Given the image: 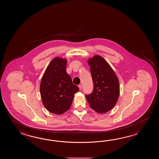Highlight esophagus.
Returning <instances> with one entry per match:
<instances>
[{
	"instance_id": "1",
	"label": "esophagus",
	"mask_w": 159,
	"mask_h": 159,
	"mask_svg": "<svg viewBox=\"0 0 159 159\" xmlns=\"http://www.w3.org/2000/svg\"><path fill=\"white\" fill-rule=\"evenodd\" d=\"M78 88L80 89V90H81V89H82V84H79V85H78Z\"/></svg>"
}]
</instances>
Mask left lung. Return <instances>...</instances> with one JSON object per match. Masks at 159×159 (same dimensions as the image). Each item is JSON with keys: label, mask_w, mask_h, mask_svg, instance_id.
Returning <instances> with one entry per match:
<instances>
[{"label": "left lung", "mask_w": 159, "mask_h": 159, "mask_svg": "<svg viewBox=\"0 0 159 159\" xmlns=\"http://www.w3.org/2000/svg\"><path fill=\"white\" fill-rule=\"evenodd\" d=\"M88 61L94 89L91 94L85 95L86 98L95 111L106 113L114 107L118 100V78L108 62L101 56H94Z\"/></svg>", "instance_id": "obj_1"}]
</instances>
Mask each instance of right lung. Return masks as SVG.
Segmentation results:
<instances>
[{"instance_id":"1","label":"right lung","mask_w":159,"mask_h":159,"mask_svg":"<svg viewBox=\"0 0 159 159\" xmlns=\"http://www.w3.org/2000/svg\"><path fill=\"white\" fill-rule=\"evenodd\" d=\"M67 60L54 58L44 72L40 91L44 107L54 114H62L70 108L79 88L73 84L66 71Z\"/></svg>"}]
</instances>
